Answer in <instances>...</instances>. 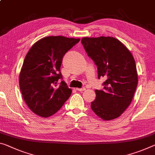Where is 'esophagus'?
Listing matches in <instances>:
<instances>
[{
    "instance_id": "1",
    "label": "esophagus",
    "mask_w": 155,
    "mask_h": 155,
    "mask_svg": "<svg viewBox=\"0 0 155 155\" xmlns=\"http://www.w3.org/2000/svg\"><path fill=\"white\" fill-rule=\"evenodd\" d=\"M76 90L77 91H79V92H83V91H85L86 90V88L85 87H82V88H76Z\"/></svg>"
}]
</instances>
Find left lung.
Here are the masks:
<instances>
[{
    "label": "left lung",
    "mask_w": 155,
    "mask_h": 155,
    "mask_svg": "<svg viewBox=\"0 0 155 155\" xmlns=\"http://www.w3.org/2000/svg\"><path fill=\"white\" fill-rule=\"evenodd\" d=\"M81 43L97 66L98 78H106L104 90H95L91 108L105 121L116 119L131 104L138 84L133 56L121 41L110 36L83 37Z\"/></svg>",
    "instance_id": "obj_1"
}]
</instances>
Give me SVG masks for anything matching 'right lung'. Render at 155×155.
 Masks as SVG:
<instances>
[{
	"label": "right lung",
	"mask_w": 155,
	"mask_h": 155,
	"mask_svg": "<svg viewBox=\"0 0 155 155\" xmlns=\"http://www.w3.org/2000/svg\"><path fill=\"white\" fill-rule=\"evenodd\" d=\"M80 38L63 36L38 40L25 58L19 74V85L29 108L38 116L49 117L58 111L70 97L72 89L62 81L60 68L63 56Z\"/></svg>",
	"instance_id": "1"
}]
</instances>
